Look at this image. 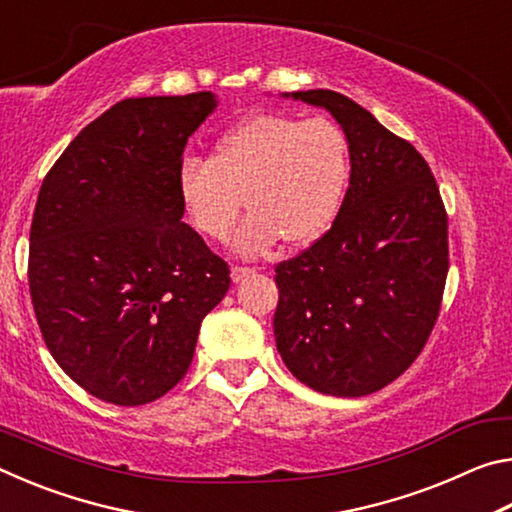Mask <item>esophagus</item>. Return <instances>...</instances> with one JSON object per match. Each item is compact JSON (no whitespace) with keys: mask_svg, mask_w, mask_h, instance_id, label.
<instances>
[{"mask_svg":"<svg viewBox=\"0 0 512 512\" xmlns=\"http://www.w3.org/2000/svg\"><path fill=\"white\" fill-rule=\"evenodd\" d=\"M253 273H255V268H250V266H232L230 277H232V282H241L244 277L253 275Z\"/></svg>","mask_w":512,"mask_h":512,"instance_id":"obj_1","label":"esophagus"}]
</instances>
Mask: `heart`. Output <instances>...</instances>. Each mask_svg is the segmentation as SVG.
Masks as SVG:
<instances>
[{"label": "heart", "instance_id": "b5f03b06", "mask_svg": "<svg viewBox=\"0 0 512 512\" xmlns=\"http://www.w3.org/2000/svg\"><path fill=\"white\" fill-rule=\"evenodd\" d=\"M348 178V140L334 121L259 112L216 142L212 160H183L178 194L194 228L214 241L230 235L244 196L250 212L232 248L255 257L282 237L302 246L323 235Z\"/></svg>", "mask_w": 512, "mask_h": 512}]
</instances>
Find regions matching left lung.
<instances>
[{"instance_id": "1", "label": "left lung", "mask_w": 512, "mask_h": 512, "mask_svg": "<svg viewBox=\"0 0 512 512\" xmlns=\"http://www.w3.org/2000/svg\"><path fill=\"white\" fill-rule=\"evenodd\" d=\"M339 121L350 187L323 237L275 266L282 361L314 391L361 397L418 359L443 300L447 212L422 155L332 90L291 92Z\"/></svg>"}]
</instances>
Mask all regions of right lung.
I'll use <instances>...</instances> for the list:
<instances>
[{
    "instance_id": "add662e5",
    "label": "right lung",
    "mask_w": 512,
    "mask_h": 512,
    "mask_svg": "<svg viewBox=\"0 0 512 512\" xmlns=\"http://www.w3.org/2000/svg\"><path fill=\"white\" fill-rule=\"evenodd\" d=\"M212 92L124 99L42 180L29 289L51 357L103 402L140 406L185 377L230 268L183 223L178 169Z\"/></svg>"
}]
</instances>
